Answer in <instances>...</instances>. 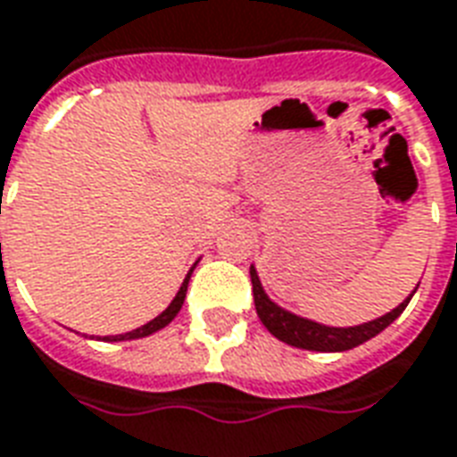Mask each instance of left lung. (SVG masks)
<instances>
[{
	"mask_svg": "<svg viewBox=\"0 0 457 457\" xmlns=\"http://www.w3.org/2000/svg\"><path fill=\"white\" fill-rule=\"evenodd\" d=\"M249 276H252V290H254V305L256 314L262 324L269 329V332L276 337L283 344L288 346H295V349L305 351H322V353H339V351L356 349L361 344H366L368 339H373L378 334L387 329L402 312L404 307L409 305L411 295L417 293V288L411 290L400 305L385 312L383 317H375L370 322L353 324V327H329V324L314 322V320H307V317H300V314L290 312L286 307H280L278 303H273L269 293L263 290L262 278L256 273V266L252 263L249 269Z\"/></svg>",
	"mask_w": 457,
	"mask_h": 457,
	"instance_id": "obj_1",
	"label": "left lung"
}]
</instances>
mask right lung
<instances>
[{
  "label": "right lung",
  "mask_w": 457,
  "mask_h": 457,
  "mask_svg": "<svg viewBox=\"0 0 457 457\" xmlns=\"http://www.w3.org/2000/svg\"><path fill=\"white\" fill-rule=\"evenodd\" d=\"M198 263V262H195ZM195 263L191 266V271L186 273L184 283H181V288H179V293L174 295V300L169 303V307L164 310L162 314H157L154 320H150L147 324H143V327H137V329H133V332H125V334H113V337H104V341H130V339H145V337H150V334L160 332V329H164L174 317L179 314V310H181V305H184L186 300V290H188V280H191V273H194ZM101 339V337H99Z\"/></svg>",
  "instance_id": "obj_1"
}]
</instances>
